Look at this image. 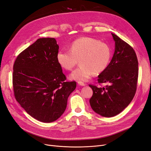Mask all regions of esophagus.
Returning a JSON list of instances; mask_svg holds the SVG:
<instances>
[{
  "mask_svg": "<svg viewBox=\"0 0 151 151\" xmlns=\"http://www.w3.org/2000/svg\"><path fill=\"white\" fill-rule=\"evenodd\" d=\"M78 85H79V86H85V85H86L84 83H83L81 81H78Z\"/></svg>",
  "mask_w": 151,
  "mask_h": 151,
  "instance_id": "34e87169",
  "label": "esophagus"
}]
</instances>
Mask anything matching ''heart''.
Segmentation results:
<instances>
[{"instance_id":"b5f03b06","label":"heart","mask_w":151,"mask_h":151,"mask_svg":"<svg viewBox=\"0 0 151 151\" xmlns=\"http://www.w3.org/2000/svg\"><path fill=\"white\" fill-rule=\"evenodd\" d=\"M111 58L112 50L107 44L88 37L76 39L70 45V50H61L57 54L58 63L67 70H71L80 60L81 65L70 76L78 81H86L94 73H102Z\"/></svg>"}]
</instances>
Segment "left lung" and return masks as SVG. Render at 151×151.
I'll return each instance as SVG.
<instances>
[{"instance_id":"8db88e82","label":"left lung","mask_w":151,"mask_h":151,"mask_svg":"<svg viewBox=\"0 0 151 151\" xmlns=\"http://www.w3.org/2000/svg\"><path fill=\"white\" fill-rule=\"evenodd\" d=\"M115 52L109 66L98 76V83H109L106 87L89 84L93 91L89 99L94 112L105 117L114 116L125 109L135 95L138 62L132 46L112 33Z\"/></svg>"}]
</instances>
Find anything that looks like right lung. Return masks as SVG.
Listing matches in <instances>:
<instances>
[{
	"label": "right lung",
	"mask_w": 151,
	"mask_h": 151,
	"mask_svg": "<svg viewBox=\"0 0 151 151\" xmlns=\"http://www.w3.org/2000/svg\"><path fill=\"white\" fill-rule=\"evenodd\" d=\"M55 38H40L17 57L13 87L17 102L29 115L44 123L57 120L65 112L75 81L67 78L57 60Z\"/></svg>",
	"instance_id": "add662e5"
}]
</instances>
